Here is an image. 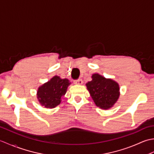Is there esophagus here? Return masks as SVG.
<instances>
[{"label":"esophagus","mask_w":154,"mask_h":154,"mask_svg":"<svg viewBox=\"0 0 154 154\" xmlns=\"http://www.w3.org/2000/svg\"><path fill=\"white\" fill-rule=\"evenodd\" d=\"M83 83V81H82V79H81L74 81V83L75 85H82Z\"/></svg>","instance_id":"esophagus-1"}]
</instances>
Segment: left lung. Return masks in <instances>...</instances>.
Listing matches in <instances>:
<instances>
[{
  "label": "left lung",
  "instance_id": "left-lung-1",
  "mask_svg": "<svg viewBox=\"0 0 154 154\" xmlns=\"http://www.w3.org/2000/svg\"><path fill=\"white\" fill-rule=\"evenodd\" d=\"M86 86L96 106L104 110L112 108L120 97L119 83L99 73L93 74L92 81L87 83Z\"/></svg>",
  "mask_w": 154,
  "mask_h": 154
}]
</instances>
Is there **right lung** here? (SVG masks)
<instances>
[{"label":"right lung","mask_w":154,"mask_h":154,"mask_svg":"<svg viewBox=\"0 0 154 154\" xmlns=\"http://www.w3.org/2000/svg\"><path fill=\"white\" fill-rule=\"evenodd\" d=\"M71 82L67 79H61L60 76L53 77L48 82L38 87L37 98L42 106L53 109L61 102V98L67 92Z\"/></svg>","instance_id":"1"}]
</instances>
